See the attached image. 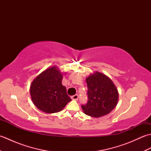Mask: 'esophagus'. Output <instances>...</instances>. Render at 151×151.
Here are the masks:
<instances>
[{
    "label": "esophagus",
    "instance_id": "34e87169",
    "mask_svg": "<svg viewBox=\"0 0 151 151\" xmlns=\"http://www.w3.org/2000/svg\"><path fill=\"white\" fill-rule=\"evenodd\" d=\"M71 99H73V100H75V101L78 100V95L77 94L73 95V96H72V97H71Z\"/></svg>",
    "mask_w": 151,
    "mask_h": 151
}]
</instances>
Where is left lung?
I'll use <instances>...</instances> for the list:
<instances>
[{
  "label": "left lung",
  "mask_w": 151,
  "mask_h": 151,
  "mask_svg": "<svg viewBox=\"0 0 151 151\" xmlns=\"http://www.w3.org/2000/svg\"><path fill=\"white\" fill-rule=\"evenodd\" d=\"M88 102L82 105L84 113L93 117L108 114L116 106L119 99L117 89L111 80L96 71L86 78Z\"/></svg>",
  "instance_id": "8db88e82"
}]
</instances>
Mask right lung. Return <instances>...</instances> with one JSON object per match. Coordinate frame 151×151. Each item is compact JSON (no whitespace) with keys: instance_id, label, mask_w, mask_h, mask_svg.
Segmentation results:
<instances>
[{"instance_id":"obj_1","label":"right lung","mask_w":151,"mask_h":151,"mask_svg":"<svg viewBox=\"0 0 151 151\" xmlns=\"http://www.w3.org/2000/svg\"><path fill=\"white\" fill-rule=\"evenodd\" d=\"M62 74L56 66L47 68L32 82L30 93L34 105L47 114L62 111L71 99L62 84Z\"/></svg>"}]
</instances>
